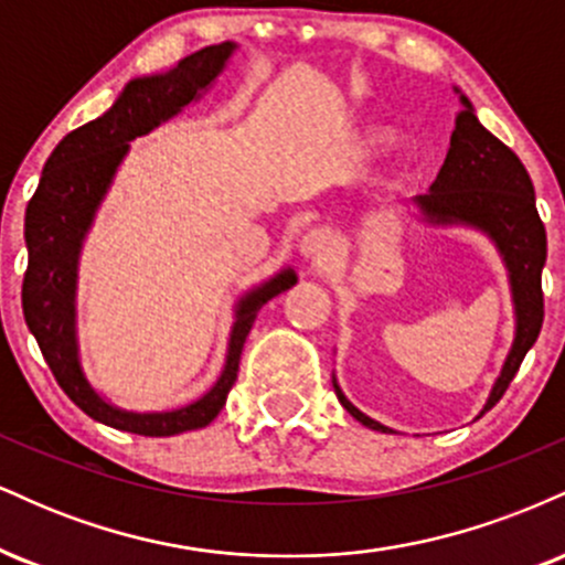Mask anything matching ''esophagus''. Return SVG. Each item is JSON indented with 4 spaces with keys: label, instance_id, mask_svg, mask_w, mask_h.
I'll list each match as a JSON object with an SVG mask.
<instances>
[{
    "label": "esophagus",
    "instance_id": "34e87169",
    "mask_svg": "<svg viewBox=\"0 0 565 565\" xmlns=\"http://www.w3.org/2000/svg\"><path fill=\"white\" fill-rule=\"evenodd\" d=\"M332 252H334V238H332V233H329V231L313 228V231H308L302 236L300 255L308 263H313V265L327 263L329 257H332Z\"/></svg>",
    "mask_w": 565,
    "mask_h": 565
}]
</instances>
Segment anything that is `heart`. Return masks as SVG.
I'll return each instance as SVG.
<instances>
[{"instance_id": "heart-1", "label": "heart", "mask_w": 565, "mask_h": 565, "mask_svg": "<svg viewBox=\"0 0 565 565\" xmlns=\"http://www.w3.org/2000/svg\"><path fill=\"white\" fill-rule=\"evenodd\" d=\"M361 140H364V146L369 148H385L395 142V132L387 127H369L364 129V135H361Z\"/></svg>"}]
</instances>
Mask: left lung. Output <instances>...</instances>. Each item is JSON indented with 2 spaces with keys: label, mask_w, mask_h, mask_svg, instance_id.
<instances>
[{
  "label": "left lung",
  "mask_w": 565,
  "mask_h": 565,
  "mask_svg": "<svg viewBox=\"0 0 565 565\" xmlns=\"http://www.w3.org/2000/svg\"><path fill=\"white\" fill-rule=\"evenodd\" d=\"M454 93L459 95L462 111L454 125L444 167L430 191L425 196H414L406 206L414 212V220L427 228H470L481 233L494 244L508 270L515 332H512L508 359L499 369L483 408L478 412V417H483L508 391L518 366L540 337L544 319L542 268L547 260V233L536 212L534 183L526 167L478 121L470 97L459 87H454ZM332 385L350 417L359 419L369 430L395 433L393 427L377 423L350 404L334 374Z\"/></svg>",
  "instance_id": "8db88e82"
}]
</instances>
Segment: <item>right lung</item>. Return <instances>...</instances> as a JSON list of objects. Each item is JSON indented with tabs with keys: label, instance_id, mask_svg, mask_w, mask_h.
I'll return each instance as SVG.
<instances>
[{
	"label": "right lung",
	"instance_id": "right-lung-1",
	"mask_svg": "<svg viewBox=\"0 0 565 565\" xmlns=\"http://www.w3.org/2000/svg\"><path fill=\"white\" fill-rule=\"evenodd\" d=\"M236 50V42L212 44L183 57L164 74L127 82L106 114L57 142L44 164L34 199L25 206L23 238L29 268L23 278V316L29 332L36 337V345L53 369L57 385L87 417L135 436H178L210 425L228 401L257 310L297 284L295 268L287 265L238 295L233 302L223 372L215 385L191 404L167 412H132L111 404L84 372L76 291L82 249L95 225L97 210L111 191L121 161L127 159L129 142L170 121L188 103H196L201 95L210 93Z\"/></svg>",
	"mask_w": 565,
	"mask_h": 565
}]
</instances>
